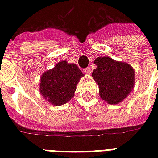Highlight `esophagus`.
I'll list each match as a JSON object with an SVG mask.
<instances>
[{
    "mask_svg": "<svg viewBox=\"0 0 158 158\" xmlns=\"http://www.w3.org/2000/svg\"><path fill=\"white\" fill-rule=\"evenodd\" d=\"M84 72L86 74H90L91 73V69H90V68H87V69L84 70Z\"/></svg>",
    "mask_w": 158,
    "mask_h": 158,
    "instance_id": "obj_1",
    "label": "esophagus"
}]
</instances>
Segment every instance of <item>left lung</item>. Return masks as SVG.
<instances>
[{
    "instance_id": "1",
    "label": "left lung",
    "mask_w": 158,
    "mask_h": 158,
    "mask_svg": "<svg viewBox=\"0 0 158 158\" xmlns=\"http://www.w3.org/2000/svg\"><path fill=\"white\" fill-rule=\"evenodd\" d=\"M92 78L99 86L101 98L115 105L122 102L135 86V69L127 62L115 61L109 56L97 57Z\"/></svg>"
}]
</instances>
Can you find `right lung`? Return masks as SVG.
<instances>
[{
	"mask_svg": "<svg viewBox=\"0 0 158 158\" xmlns=\"http://www.w3.org/2000/svg\"><path fill=\"white\" fill-rule=\"evenodd\" d=\"M84 76L76 64L62 61L42 73L40 93L52 105H63L74 96L76 86Z\"/></svg>",
	"mask_w": 158,
	"mask_h": 158,
	"instance_id": "obj_1",
	"label": "right lung"
}]
</instances>
